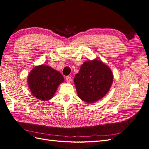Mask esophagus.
Segmentation results:
<instances>
[{"label": "esophagus", "mask_w": 149, "mask_h": 149, "mask_svg": "<svg viewBox=\"0 0 149 149\" xmlns=\"http://www.w3.org/2000/svg\"><path fill=\"white\" fill-rule=\"evenodd\" d=\"M66 82L68 83H70L71 82V78L70 76H66Z\"/></svg>", "instance_id": "1"}]
</instances>
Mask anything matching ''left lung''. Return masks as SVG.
<instances>
[{
  "mask_svg": "<svg viewBox=\"0 0 149 149\" xmlns=\"http://www.w3.org/2000/svg\"><path fill=\"white\" fill-rule=\"evenodd\" d=\"M112 82L113 74L110 68L97 59L84 62L74 78L78 97L88 103L102 98L109 91Z\"/></svg>",
  "mask_w": 149,
  "mask_h": 149,
  "instance_id": "left-lung-1",
  "label": "left lung"
}]
</instances>
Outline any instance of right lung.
I'll use <instances>...</instances> for the list:
<instances>
[{"label":"right lung","mask_w":149,"mask_h":149,"mask_svg":"<svg viewBox=\"0 0 149 149\" xmlns=\"http://www.w3.org/2000/svg\"><path fill=\"white\" fill-rule=\"evenodd\" d=\"M63 82V76L59 71L45 65L35 66L27 78V83L31 94L42 101L52 99L58 86Z\"/></svg>","instance_id":"add662e5"}]
</instances>
